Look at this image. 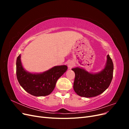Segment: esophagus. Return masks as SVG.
Listing matches in <instances>:
<instances>
[{"mask_svg": "<svg viewBox=\"0 0 129 129\" xmlns=\"http://www.w3.org/2000/svg\"><path fill=\"white\" fill-rule=\"evenodd\" d=\"M74 66V63L72 61H69L68 63V69H71Z\"/></svg>", "mask_w": 129, "mask_h": 129, "instance_id": "obj_1", "label": "esophagus"}]
</instances>
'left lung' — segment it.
<instances>
[{"instance_id":"1","label":"left lung","mask_w":129,"mask_h":129,"mask_svg":"<svg viewBox=\"0 0 129 129\" xmlns=\"http://www.w3.org/2000/svg\"><path fill=\"white\" fill-rule=\"evenodd\" d=\"M103 69L97 73H89L79 67L72 69L75 74L73 88L78 95L92 97L103 93L110 85L113 77L114 64L109 55Z\"/></svg>"}]
</instances>
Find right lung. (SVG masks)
I'll return each instance as SVG.
<instances>
[{"instance_id":"add662e5","label":"right lung","mask_w":129,"mask_h":129,"mask_svg":"<svg viewBox=\"0 0 129 129\" xmlns=\"http://www.w3.org/2000/svg\"><path fill=\"white\" fill-rule=\"evenodd\" d=\"M67 68L66 65L57 66L44 72L32 73L23 67L20 54L17 58L16 73L19 83L26 92L35 96L49 95L55 88L57 80Z\"/></svg>"}]
</instances>
